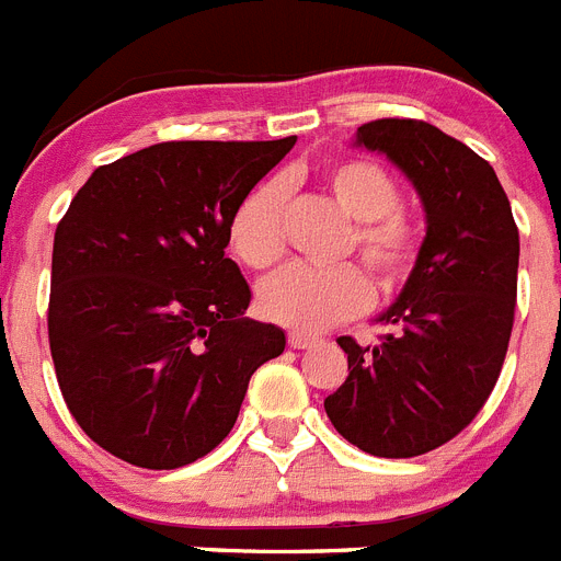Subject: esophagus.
<instances>
[{
    "label": "esophagus",
    "instance_id": "obj_1",
    "mask_svg": "<svg viewBox=\"0 0 561 561\" xmlns=\"http://www.w3.org/2000/svg\"><path fill=\"white\" fill-rule=\"evenodd\" d=\"M289 345L297 351H306V348H314L320 345V336H311V334H300V331H291L289 334Z\"/></svg>",
    "mask_w": 561,
    "mask_h": 561
}]
</instances>
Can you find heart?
Listing matches in <instances>:
<instances>
[{
    "label": "heart",
    "instance_id": "heart-1",
    "mask_svg": "<svg viewBox=\"0 0 561 561\" xmlns=\"http://www.w3.org/2000/svg\"><path fill=\"white\" fill-rule=\"evenodd\" d=\"M329 199L351 219L342 255L356 252L379 291H393L410 275L419 255L415 221L399 207V185L379 162L345 157L320 171ZM286 191L277 180L252 187L232 210L230 250L250 270H270L286 250L284 238ZM368 304V280L356 266L329 270L286 266L257 289V311L291 331H323Z\"/></svg>",
    "mask_w": 561,
    "mask_h": 561
}]
</instances>
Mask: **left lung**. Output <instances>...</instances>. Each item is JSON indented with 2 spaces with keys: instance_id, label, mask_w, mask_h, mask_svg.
Returning a JSON list of instances; mask_svg holds the SVG:
<instances>
[{
  "instance_id": "1",
  "label": "left lung",
  "mask_w": 561,
  "mask_h": 561,
  "mask_svg": "<svg viewBox=\"0 0 561 561\" xmlns=\"http://www.w3.org/2000/svg\"><path fill=\"white\" fill-rule=\"evenodd\" d=\"M354 146L385 153L419 193L427 236L379 345L340 336L348 379L325 399L345 440L415 458L453 440L497 385L517 306L519 232L497 173L424 121L365 123Z\"/></svg>"
}]
</instances>
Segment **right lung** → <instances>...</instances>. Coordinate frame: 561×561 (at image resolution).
<instances>
[{
    "instance_id": "add662e5",
    "label": "right lung",
    "mask_w": 561,
    "mask_h": 561,
    "mask_svg": "<svg viewBox=\"0 0 561 561\" xmlns=\"http://www.w3.org/2000/svg\"><path fill=\"white\" fill-rule=\"evenodd\" d=\"M297 137L157 142L101 165L56 227L49 351L72 419L142 469H180L232 430L286 336L244 317L232 210Z\"/></svg>"
}]
</instances>
